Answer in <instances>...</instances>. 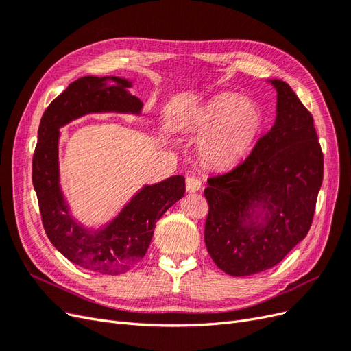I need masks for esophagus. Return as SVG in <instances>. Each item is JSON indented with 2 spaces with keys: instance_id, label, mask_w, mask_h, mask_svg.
<instances>
[{
  "instance_id": "1",
  "label": "esophagus",
  "mask_w": 351,
  "mask_h": 351,
  "mask_svg": "<svg viewBox=\"0 0 351 351\" xmlns=\"http://www.w3.org/2000/svg\"><path fill=\"white\" fill-rule=\"evenodd\" d=\"M186 189L187 192H199L202 189V182L197 177H187L186 178Z\"/></svg>"
}]
</instances>
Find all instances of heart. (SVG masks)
I'll list each match as a JSON object with an SVG mask.
<instances>
[{
  "label": "heart",
  "mask_w": 351,
  "mask_h": 351,
  "mask_svg": "<svg viewBox=\"0 0 351 351\" xmlns=\"http://www.w3.org/2000/svg\"><path fill=\"white\" fill-rule=\"evenodd\" d=\"M263 124L259 105L234 93H221L189 114L186 125L206 132L199 142L204 161L215 168L237 164L256 139Z\"/></svg>",
  "instance_id": "obj_1"
}]
</instances>
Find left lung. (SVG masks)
<instances>
[{
  "mask_svg": "<svg viewBox=\"0 0 351 351\" xmlns=\"http://www.w3.org/2000/svg\"><path fill=\"white\" fill-rule=\"evenodd\" d=\"M277 119L234 169L210 177L205 244L232 277L280 263L312 226L324 178V154L313 117L285 82L272 79Z\"/></svg>",
  "mask_w": 351,
  "mask_h": 351,
  "instance_id": "8db88e82",
  "label": "left lung"
}]
</instances>
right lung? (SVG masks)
<instances>
[{
    "mask_svg": "<svg viewBox=\"0 0 351 351\" xmlns=\"http://www.w3.org/2000/svg\"><path fill=\"white\" fill-rule=\"evenodd\" d=\"M132 86L133 82L117 76H84L70 83L42 115L32 162V182L49 241L74 265L108 275L132 269L145 256L156 221L186 192L184 177L173 176L143 186L99 228L84 227L71 217L60 186V129L88 114L141 115L143 102L129 92Z\"/></svg>",
    "mask_w": 351,
    "mask_h": 351,
    "instance_id": "add662e5",
    "label": "right lung"
}]
</instances>
